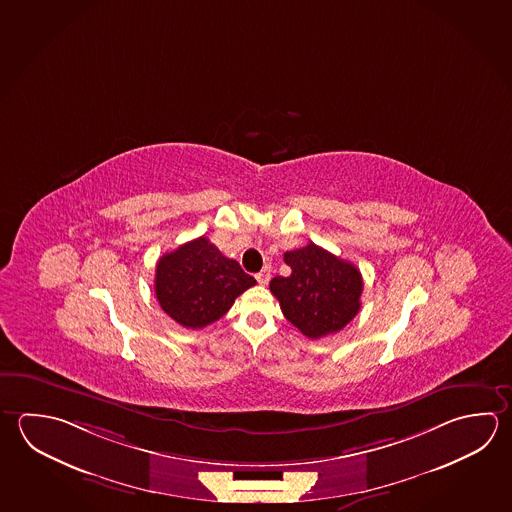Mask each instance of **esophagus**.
Masks as SVG:
<instances>
[{"mask_svg":"<svg viewBox=\"0 0 512 512\" xmlns=\"http://www.w3.org/2000/svg\"><path fill=\"white\" fill-rule=\"evenodd\" d=\"M256 279H258L260 285H267L270 279V267H263V270H260V272L256 274Z\"/></svg>","mask_w":512,"mask_h":512,"instance_id":"1","label":"esophagus"}]
</instances>
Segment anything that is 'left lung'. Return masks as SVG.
Returning a JSON list of instances; mask_svg holds the SVG:
<instances>
[{"label": "left lung", "mask_w": 512, "mask_h": 512, "mask_svg": "<svg viewBox=\"0 0 512 512\" xmlns=\"http://www.w3.org/2000/svg\"><path fill=\"white\" fill-rule=\"evenodd\" d=\"M289 276L270 281L283 316L310 339L343 330L361 308L363 276L354 263L341 260L316 243L285 252Z\"/></svg>", "instance_id": "left-lung-1"}]
</instances>
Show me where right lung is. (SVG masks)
<instances>
[{"instance_id":"right-lung-1","label":"right lung","mask_w":512,"mask_h":512,"mask_svg":"<svg viewBox=\"0 0 512 512\" xmlns=\"http://www.w3.org/2000/svg\"><path fill=\"white\" fill-rule=\"evenodd\" d=\"M256 285L238 261L225 258L205 236L164 254L155 270V294L178 325L204 328L233 307L234 299Z\"/></svg>"}]
</instances>
